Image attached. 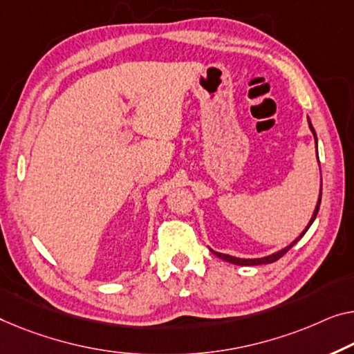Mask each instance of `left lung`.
<instances>
[{
	"instance_id": "1",
	"label": "left lung",
	"mask_w": 354,
	"mask_h": 354,
	"mask_svg": "<svg viewBox=\"0 0 354 354\" xmlns=\"http://www.w3.org/2000/svg\"><path fill=\"white\" fill-rule=\"evenodd\" d=\"M308 125H310V130H312V133H313L315 140H316L315 129H313V125H312V122H310V120H308ZM316 156H318V141H316ZM318 162H319V159H318ZM319 205H321V192H319L318 203H316V208H315V211H313V216H312V219H310V223H308L307 227H305V230L302 232V234H300V235L297 236V239H295V240L292 241L291 245L286 246V248H283L281 251L273 252V254H270V256L261 257V259H240V257H234V256H229V254H223V252H216V251H213V250H211V252H213V254H216L218 257H221V259L227 261V262H230V263H235V266H261V263H272V262H275V261H278V259H279V257L286 254V252H288L289 250H291V248H292L295 243H297V241H299L300 239H302V236L305 235V232H307V230L310 229V225L313 224V221H315V218H316V214H318Z\"/></svg>"
}]
</instances>
